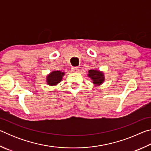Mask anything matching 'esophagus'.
Instances as JSON below:
<instances>
[{"label":"esophagus","instance_id":"1","mask_svg":"<svg viewBox=\"0 0 151 151\" xmlns=\"http://www.w3.org/2000/svg\"><path fill=\"white\" fill-rule=\"evenodd\" d=\"M71 69H72L73 72H78L79 70V67H78V66H75V67H72Z\"/></svg>","mask_w":151,"mask_h":151}]
</instances>
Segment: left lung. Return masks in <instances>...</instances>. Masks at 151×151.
I'll use <instances>...</instances> for the list:
<instances>
[{
  "instance_id": "obj_1",
  "label": "left lung",
  "mask_w": 151,
  "mask_h": 151,
  "mask_svg": "<svg viewBox=\"0 0 151 151\" xmlns=\"http://www.w3.org/2000/svg\"><path fill=\"white\" fill-rule=\"evenodd\" d=\"M88 76L91 77L93 80V83L95 85H101V83H103L104 80L103 74L99 70H90L88 71Z\"/></svg>"
}]
</instances>
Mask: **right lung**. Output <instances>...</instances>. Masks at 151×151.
<instances>
[{"mask_svg": "<svg viewBox=\"0 0 151 151\" xmlns=\"http://www.w3.org/2000/svg\"><path fill=\"white\" fill-rule=\"evenodd\" d=\"M63 72H60V70L53 71L47 77V83L49 85H55L60 83L63 78V76L64 75Z\"/></svg>", "mask_w": 151, "mask_h": 151, "instance_id": "add662e5", "label": "right lung"}]
</instances>
